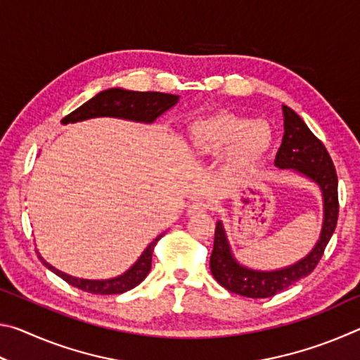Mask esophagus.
<instances>
[{"label": "esophagus", "mask_w": 360, "mask_h": 360, "mask_svg": "<svg viewBox=\"0 0 360 360\" xmlns=\"http://www.w3.org/2000/svg\"><path fill=\"white\" fill-rule=\"evenodd\" d=\"M208 203L205 202V200H195L191 205H188L187 212L188 216H197V214H202V212L208 211Z\"/></svg>", "instance_id": "obj_1"}]
</instances>
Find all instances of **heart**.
I'll use <instances>...</instances> for the list:
<instances>
[{
  "label": "heart",
  "instance_id": "obj_1",
  "mask_svg": "<svg viewBox=\"0 0 360 360\" xmlns=\"http://www.w3.org/2000/svg\"><path fill=\"white\" fill-rule=\"evenodd\" d=\"M188 135L200 154L217 155L225 150L224 168L233 174L254 168L273 144L271 129L265 122H252L235 114H217L193 122Z\"/></svg>",
  "mask_w": 360,
  "mask_h": 360
}]
</instances>
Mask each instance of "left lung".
I'll use <instances>...</instances> for the list:
<instances>
[{
  "label": "left lung",
  "instance_id": "8db88e82",
  "mask_svg": "<svg viewBox=\"0 0 360 360\" xmlns=\"http://www.w3.org/2000/svg\"><path fill=\"white\" fill-rule=\"evenodd\" d=\"M283 114L284 136L281 148L278 149L275 165L281 169H294L321 187L324 200V222L319 241L313 251L294 265L275 271H259L240 265L230 251L222 222L216 224L214 248L210 257L212 276L222 288L249 298L273 297L298 279L308 276L319 264L338 221V178L326 146L289 106H283Z\"/></svg>",
  "mask_w": 360,
  "mask_h": 360
}]
</instances>
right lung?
I'll return each mask as SVG.
<instances>
[{"instance_id":"add662e5","label":"right lung","mask_w":360,"mask_h":360,"mask_svg":"<svg viewBox=\"0 0 360 360\" xmlns=\"http://www.w3.org/2000/svg\"><path fill=\"white\" fill-rule=\"evenodd\" d=\"M179 96L172 94H160V92H131V90H122V89H109L105 92H100L92 100L84 103L81 108L76 111L63 117V124H70V122H79L92 117H120L129 119L135 122H144V124H152L158 115H162L169 108L178 103ZM163 235H158L157 238L150 243V245L144 249L141 257L133 265L130 270H127L124 275L112 279H101V281H95V279H79L75 276L66 275V273L57 270L51 264L41 257L39 259L49 270L56 273L57 276L65 279L66 283L71 284L72 288H77L84 292H90L95 295H112V294H124V292L130 290L143 281V279L149 275L150 265H152V252L157 241L162 238Z\"/></svg>"}]
</instances>
